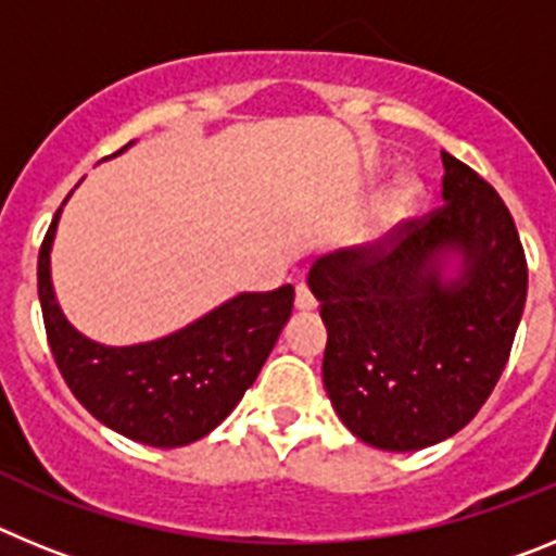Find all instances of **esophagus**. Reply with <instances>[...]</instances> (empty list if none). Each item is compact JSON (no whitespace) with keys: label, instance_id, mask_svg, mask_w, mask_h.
<instances>
[{"label":"esophagus","instance_id":"34e87169","mask_svg":"<svg viewBox=\"0 0 556 556\" xmlns=\"http://www.w3.org/2000/svg\"><path fill=\"white\" fill-rule=\"evenodd\" d=\"M294 308H298V312H314V308H317L314 294L308 292V287H303V283L294 289Z\"/></svg>","mask_w":556,"mask_h":556}]
</instances>
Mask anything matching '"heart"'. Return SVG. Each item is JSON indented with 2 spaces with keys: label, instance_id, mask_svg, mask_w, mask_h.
<instances>
[{
  "label": "heart",
  "instance_id": "obj_1",
  "mask_svg": "<svg viewBox=\"0 0 556 556\" xmlns=\"http://www.w3.org/2000/svg\"><path fill=\"white\" fill-rule=\"evenodd\" d=\"M420 198H424V189H420L417 180H397L384 198H381L376 211H372L370 223L365 228L367 242H381V239H387L417 208Z\"/></svg>",
  "mask_w": 556,
  "mask_h": 556
}]
</instances>
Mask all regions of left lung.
Listing matches in <instances>:
<instances>
[{
  "instance_id": "1",
  "label": "left lung",
  "mask_w": 556,
  "mask_h": 556,
  "mask_svg": "<svg viewBox=\"0 0 556 556\" xmlns=\"http://www.w3.org/2000/svg\"><path fill=\"white\" fill-rule=\"evenodd\" d=\"M443 166L445 205L397 225L384 248L337 250L308 269L328 328L323 384L333 412L381 451L429 448L473 420L527 303L509 208L448 152Z\"/></svg>"
}]
</instances>
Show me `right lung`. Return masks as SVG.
Listing matches in <instances>:
<instances>
[{"mask_svg":"<svg viewBox=\"0 0 556 556\" xmlns=\"http://www.w3.org/2000/svg\"><path fill=\"white\" fill-rule=\"evenodd\" d=\"M63 205L38 253V301L58 370L77 401L116 434L152 448L194 443L223 424L262 372L292 314L294 289L242 292L161 339L102 345L66 320L52 289L49 253Z\"/></svg>","mask_w":556,"mask_h":556,"instance_id":"add662e5","label":"right lung"}]
</instances>
